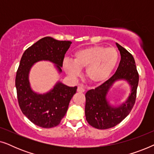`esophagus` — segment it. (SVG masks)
Returning <instances> with one entry per match:
<instances>
[{
    "label": "esophagus",
    "mask_w": 154,
    "mask_h": 154,
    "mask_svg": "<svg viewBox=\"0 0 154 154\" xmlns=\"http://www.w3.org/2000/svg\"><path fill=\"white\" fill-rule=\"evenodd\" d=\"M77 92H85V89H84V88L82 85H79V87H78V88H77Z\"/></svg>",
    "instance_id": "obj_1"
}]
</instances>
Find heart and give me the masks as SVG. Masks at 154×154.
Returning <instances> with one entry per match:
<instances>
[{
	"label": "heart",
	"instance_id": "b5f03b06",
	"mask_svg": "<svg viewBox=\"0 0 154 154\" xmlns=\"http://www.w3.org/2000/svg\"><path fill=\"white\" fill-rule=\"evenodd\" d=\"M119 61V52L113 48L92 45L77 50L73 60L66 58L62 62L65 72L72 79L85 68V75L90 82L99 83L106 81L114 70Z\"/></svg>",
	"mask_w": 154,
	"mask_h": 154
}]
</instances>
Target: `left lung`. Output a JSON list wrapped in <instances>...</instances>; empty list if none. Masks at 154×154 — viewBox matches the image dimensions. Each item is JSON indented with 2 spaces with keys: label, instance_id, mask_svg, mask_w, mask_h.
Wrapping results in <instances>:
<instances>
[{
  "label": "left lung",
  "instance_id": "8db88e82",
  "mask_svg": "<svg viewBox=\"0 0 154 154\" xmlns=\"http://www.w3.org/2000/svg\"><path fill=\"white\" fill-rule=\"evenodd\" d=\"M120 51L121 60L116 71L106 82L88 90L85 94V113L88 123L100 130L109 129L121 123L131 111L135 102L139 74L135 62L131 54L125 48L116 43ZM126 81L131 88L128 98L120 105H112L107 99V94L116 82Z\"/></svg>",
  "mask_w": 154,
  "mask_h": 154
}]
</instances>
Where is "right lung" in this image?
<instances>
[{
  "instance_id": "obj_1",
  "label": "right lung",
  "mask_w": 154,
  "mask_h": 154,
  "mask_svg": "<svg viewBox=\"0 0 154 154\" xmlns=\"http://www.w3.org/2000/svg\"><path fill=\"white\" fill-rule=\"evenodd\" d=\"M71 43L49 36L43 38L25 50L21 58L15 79L19 105L29 121L39 127L50 128L60 124L77 87H69L58 81L48 92L38 93L31 87L29 73L41 61L53 63L58 73H62L64 55Z\"/></svg>"
}]
</instances>
